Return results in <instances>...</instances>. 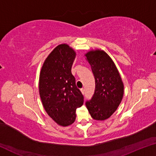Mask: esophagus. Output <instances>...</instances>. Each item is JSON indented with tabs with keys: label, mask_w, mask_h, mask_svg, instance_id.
<instances>
[{
	"label": "esophagus",
	"mask_w": 156,
	"mask_h": 156,
	"mask_svg": "<svg viewBox=\"0 0 156 156\" xmlns=\"http://www.w3.org/2000/svg\"><path fill=\"white\" fill-rule=\"evenodd\" d=\"M81 92H82V94H85V89H81Z\"/></svg>",
	"instance_id": "1"
}]
</instances>
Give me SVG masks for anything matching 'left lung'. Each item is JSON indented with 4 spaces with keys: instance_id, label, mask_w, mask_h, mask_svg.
Here are the masks:
<instances>
[{
    "instance_id": "1",
    "label": "left lung",
    "mask_w": 156,
    "mask_h": 156,
    "mask_svg": "<svg viewBox=\"0 0 156 156\" xmlns=\"http://www.w3.org/2000/svg\"><path fill=\"white\" fill-rule=\"evenodd\" d=\"M91 65L96 88L86 107L92 118L105 120L115 112L122 101L124 84L117 67L103 50H91L84 55Z\"/></svg>"
}]
</instances>
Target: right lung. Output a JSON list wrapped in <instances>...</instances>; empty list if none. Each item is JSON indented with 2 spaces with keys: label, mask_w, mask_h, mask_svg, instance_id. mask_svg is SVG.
<instances>
[{
  "label": "right lung",
  "mask_w": 156,
  "mask_h": 156,
  "mask_svg": "<svg viewBox=\"0 0 156 156\" xmlns=\"http://www.w3.org/2000/svg\"><path fill=\"white\" fill-rule=\"evenodd\" d=\"M75 57L72 47L67 44H59L44 60L39 78V94L44 109L62 126L74 122L76 109L84 102L72 73Z\"/></svg>",
  "instance_id": "1"
}]
</instances>
